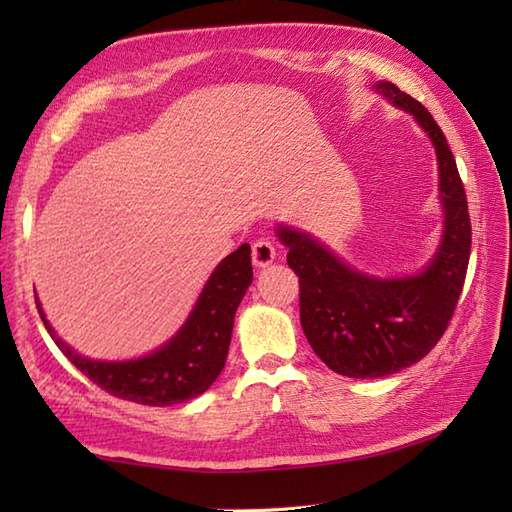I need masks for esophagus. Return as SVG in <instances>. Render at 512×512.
Returning <instances> with one entry per match:
<instances>
[{"label": "esophagus", "instance_id": "1", "mask_svg": "<svg viewBox=\"0 0 512 512\" xmlns=\"http://www.w3.org/2000/svg\"><path fill=\"white\" fill-rule=\"evenodd\" d=\"M275 255H277L275 244L270 242L268 237H259V239H255V244H253V262H255V266H259V268H266L268 264H273Z\"/></svg>", "mask_w": 512, "mask_h": 512}]
</instances>
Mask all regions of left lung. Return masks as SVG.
<instances>
[{"mask_svg":"<svg viewBox=\"0 0 512 512\" xmlns=\"http://www.w3.org/2000/svg\"><path fill=\"white\" fill-rule=\"evenodd\" d=\"M402 110L416 116L436 145L444 239L416 277L380 281L356 273L306 233L279 226L288 266L299 277L301 328L314 354L350 378L396 374L427 356L449 328L471 257V217L464 184L442 129L427 107L394 83H378Z\"/></svg>","mask_w":512,"mask_h":512,"instance_id":"left-lung-1","label":"left lung"}]
</instances>
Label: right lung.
Masks as SVG:
<instances>
[{"label":"right lung","instance_id":"right-lung-1","mask_svg":"<svg viewBox=\"0 0 512 512\" xmlns=\"http://www.w3.org/2000/svg\"><path fill=\"white\" fill-rule=\"evenodd\" d=\"M250 281H253L250 246L242 244L215 268L189 321L173 336V341L154 354L127 363H101L79 356L57 339L37 299L35 303L43 325L59 350L94 385L138 405L169 407L204 394L220 376L231 345L235 312Z\"/></svg>","mask_w":512,"mask_h":512}]
</instances>
